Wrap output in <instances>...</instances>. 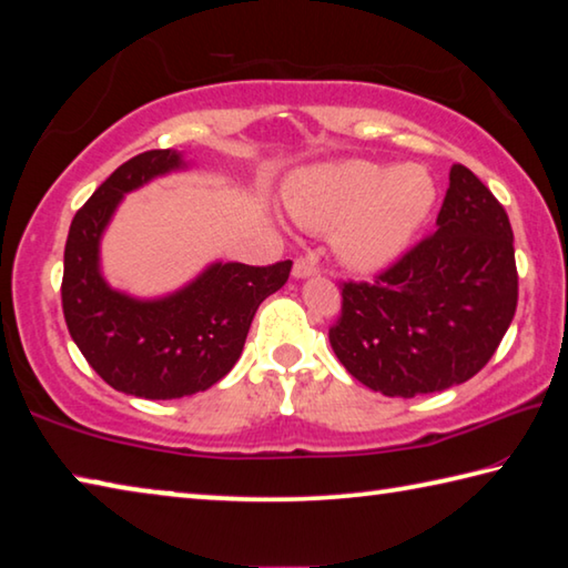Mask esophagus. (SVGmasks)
Masks as SVG:
<instances>
[{"label": "esophagus", "instance_id": "obj_1", "mask_svg": "<svg viewBox=\"0 0 568 568\" xmlns=\"http://www.w3.org/2000/svg\"><path fill=\"white\" fill-rule=\"evenodd\" d=\"M292 274L296 276V278H307V276H314L317 274V264H314L312 258H304V256H300L294 261V268H292Z\"/></svg>", "mask_w": 568, "mask_h": 568}]
</instances>
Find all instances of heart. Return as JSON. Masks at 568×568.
I'll return each instance as SVG.
<instances>
[{
    "label": "heart",
    "mask_w": 568,
    "mask_h": 568,
    "mask_svg": "<svg viewBox=\"0 0 568 568\" xmlns=\"http://www.w3.org/2000/svg\"><path fill=\"white\" fill-rule=\"evenodd\" d=\"M434 200L432 174L418 164H314L284 185L286 213L304 229L333 231L335 254L357 272H373L404 254Z\"/></svg>",
    "instance_id": "b5f03b06"
}]
</instances>
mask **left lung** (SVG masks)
<instances>
[{
  "label": "left lung",
  "mask_w": 568,
  "mask_h": 568,
  "mask_svg": "<svg viewBox=\"0 0 568 568\" xmlns=\"http://www.w3.org/2000/svg\"><path fill=\"white\" fill-rule=\"evenodd\" d=\"M516 307L508 213L475 172L452 164L436 231L373 282L343 284L329 345L383 396L436 394L485 368Z\"/></svg>",
  "instance_id": "8db88e82"
}]
</instances>
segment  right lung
<instances>
[{"label": "right lung", "instance_id": "right-lung-1", "mask_svg": "<svg viewBox=\"0 0 568 568\" xmlns=\"http://www.w3.org/2000/svg\"><path fill=\"white\" fill-rule=\"evenodd\" d=\"M185 168L174 150L132 156L75 213L65 241L60 294L68 333L111 388L136 398L193 396L229 375L258 304L282 290L292 272V261L272 266L215 261L160 300L111 290L101 274L99 246L121 197Z\"/></svg>", "mask_w": 568, "mask_h": 568}]
</instances>
